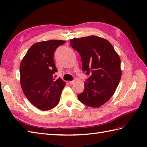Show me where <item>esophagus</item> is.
<instances>
[{
  "label": "esophagus",
  "instance_id": "34e87169",
  "mask_svg": "<svg viewBox=\"0 0 147 147\" xmlns=\"http://www.w3.org/2000/svg\"><path fill=\"white\" fill-rule=\"evenodd\" d=\"M76 80H73V81H71V82H69V83L70 84H74V83H75L76 82Z\"/></svg>",
  "mask_w": 147,
  "mask_h": 147
}]
</instances>
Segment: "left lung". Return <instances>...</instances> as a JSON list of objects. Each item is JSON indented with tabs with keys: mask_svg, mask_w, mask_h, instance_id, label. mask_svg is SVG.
Here are the masks:
<instances>
[{
	"mask_svg": "<svg viewBox=\"0 0 147 147\" xmlns=\"http://www.w3.org/2000/svg\"><path fill=\"white\" fill-rule=\"evenodd\" d=\"M70 44L80 53L82 71L90 77L79 100L91 107H98L113 95L121 78V59L111 43L96 36L74 38Z\"/></svg>",
	"mask_w": 147,
	"mask_h": 147,
	"instance_id": "left-lung-1",
	"label": "left lung"
}]
</instances>
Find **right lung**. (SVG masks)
Returning <instances> with one entry per match:
<instances>
[{"mask_svg":"<svg viewBox=\"0 0 147 147\" xmlns=\"http://www.w3.org/2000/svg\"><path fill=\"white\" fill-rule=\"evenodd\" d=\"M64 40H52L36 43L29 49L20 64V83L24 94L41 111L55 107L60 100L65 82L55 81L57 72L54 61V52Z\"/></svg>","mask_w":147,"mask_h":147,"instance_id":"add662e5","label":"right lung"}]
</instances>
